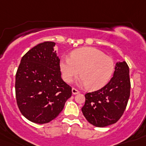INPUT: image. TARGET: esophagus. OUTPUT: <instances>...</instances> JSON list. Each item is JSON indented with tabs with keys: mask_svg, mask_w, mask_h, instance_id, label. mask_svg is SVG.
Segmentation results:
<instances>
[{
	"mask_svg": "<svg viewBox=\"0 0 146 146\" xmlns=\"http://www.w3.org/2000/svg\"><path fill=\"white\" fill-rule=\"evenodd\" d=\"M72 94H74V95H75V94H79L80 91H78V90H77V89H76V88H72Z\"/></svg>",
	"mask_w": 146,
	"mask_h": 146,
	"instance_id": "1",
	"label": "esophagus"
}]
</instances>
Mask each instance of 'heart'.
<instances>
[{"label": "heart", "instance_id": "1", "mask_svg": "<svg viewBox=\"0 0 146 146\" xmlns=\"http://www.w3.org/2000/svg\"><path fill=\"white\" fill-rule=\"evenodd\" d=\"M62 77L72 82L79 73L80 86L90 90L101 88L109 82L115 69L114 61L108 55L95 47H84L73 50L70 58L63 57L59 62Z\"/></svg>", "mask_w": 146, "mask_h": 146}]
</instances>
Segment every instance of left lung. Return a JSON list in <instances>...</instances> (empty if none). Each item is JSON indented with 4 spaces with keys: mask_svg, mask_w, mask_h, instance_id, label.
I'll return each mask as SVG.
<instances>
[{
    "mask_svg": "<svg viewBox=\"0 0 146 146\" xmlns=\"http://www.w3.org/2000/svg\"><path fill=\"white\" fill-rule=\"evenodd\" d=\"M129 69L125 61L116 62L113 76L98 91L86 94L82 108L89 123L104 127L116 123L123 115L130 96Z\"/></svg>",
    "mask_w": 146,
    "mask_h": 146,
    "instance_id": "obj_1",
    "label": "left lung"
}]
</instances>
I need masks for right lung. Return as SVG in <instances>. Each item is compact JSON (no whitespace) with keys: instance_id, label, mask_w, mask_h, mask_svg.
I'll return each mask as SVG.
<instances>
[{"instance_id":"obj_1","label":"right lung","mask_w":146,"mask_h":146,"mask_svg":"<svg viewBox=\"0 0 146 146\" xmlns=\"http://www.w3.org/2000/svg\"><path fill=\"white\" fill-rule=\"evenodd\" d=\"M55 43L44 42L22 58L16 74L18 108L30 121L46 123L55 119L72 96V88L61 78Z\"/></svg>"}]
</instances>
